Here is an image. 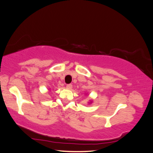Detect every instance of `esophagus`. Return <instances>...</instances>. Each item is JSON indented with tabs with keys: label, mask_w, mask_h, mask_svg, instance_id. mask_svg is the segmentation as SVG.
<instances>
[{
	"label": "esophagus",
	"mask_w": 153,
	"mask_h": 153,
	"mask_svg": "<svg viewBox=\"0 0 153 153\" xmlns=\"http://www.w3.org/2000/svg\"><path fill=\"white\" fill-rule=\"evenodd\" d=\"M72 85H71V84H68V85H66V88H67V89H71L72 88Z\"/></svg>",
	"instance_id": "34e87169"
}]
</instances>
